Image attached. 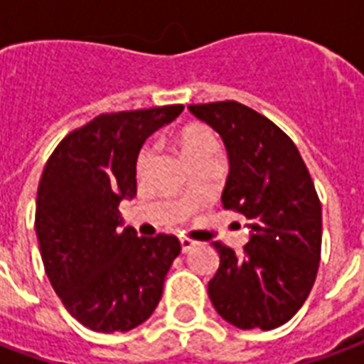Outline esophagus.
<instances>
[{
    "label": "esophagus",
    "mask_w": 364,
    "mask_h": 364,
    "mask_svg": "<svg viewBox=\"0 0 364 364\" xmlns=\"http://www.w3.org/2000/svg\"><path fill=\"white\" fill-rule=\"evenodd\" d=\"M179 242H181V252H183V253L191 252V250H193V247L197 245V242H193L191 237H185V236L179 237Z\"/></svg>",
    "instance_id": "1"
}]
</instances>
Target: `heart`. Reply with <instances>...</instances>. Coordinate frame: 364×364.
<instances>
[{"label": "heart", "mask_w": 364, "mask_h": 364, "mask_svg": "<svg viewBox=\"0 0 364 364\" xmlns=\"http://www.w3.org/2000/svg\"><path fill=\"white\" fill-rule=\"evenodd\" d=\"M179 146H181V151L185 154V158H189L193 154H198V151L218 150V144H216L214 134L203 127L187 128L181 134V138H179ZM144 159H146V154H144L140 161H144Z\"/></svg>", "instance_id": "1"}]
</instances>
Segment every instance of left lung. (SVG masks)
<instances>
[{
    "instance_id": "obj_1",
    "label": "left lung",
    "mask_w": 364,
    "mask_h": 364,
    "mask_svg": "<svg viewBox=\"0 0 364 364\" xmlns=\"http://www.w3.org/2000/svg\"><path fill=\"white\" fill-rule=\"evenodd\" d=\"M220 134L228 154L222 206L247 220L237 255L214 242L220 265L208 298L240 329H274L300 310L316 281L321 205L294 142L274 122L237 101L189 105Z\"/></svg>"
}]
</instances>
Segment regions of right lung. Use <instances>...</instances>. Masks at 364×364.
Here are the masks:
<instances>
[{
	"label": "right lung",
	"mask_w": 364,
	"mask_h": 364,
	"mask_svg": "<svg viewBox=\"0 0 364 364\" xmlns=\"http://www.w3.org/2000/svg\"><path fill=\"white\" fill-rule=\"evenodd\" d=\"M183 105L99 114L58 144L36 193L35 230L44 271L66 310L101 333L150 318L181 252L175 236L138 237L119 206L136 195V159L146 138Z\"/></svg>",
	"instance_id": "1"
}]
</instances>
